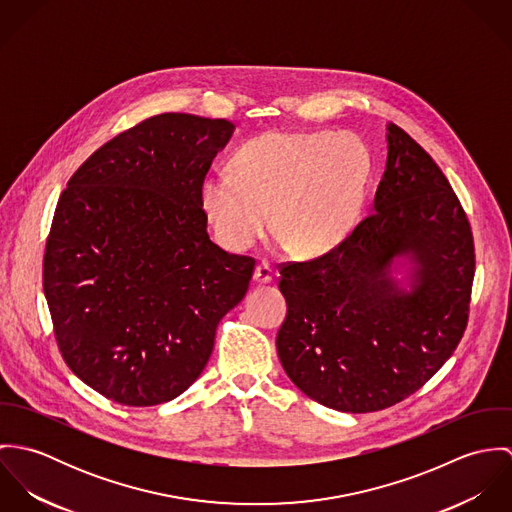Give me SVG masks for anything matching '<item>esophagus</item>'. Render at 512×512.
Returning <instances> with one entry per match:
<instances>
[{"label": "esophagus", "mask_w": 512, "mask_h": 512, "mask_svg": "<svg viewBox=\"0 0 512 512\" xmlns=\"http://www.w3.org/2000/svg\"><path fill=\"white\" fill-rule=\"evenodd\" d=\"M254 284L256 286H264V284H270L272 282V268L268 264H258L256 270H254Z\"/></svg>", "instance_id": "34e87169"}]
</instances>
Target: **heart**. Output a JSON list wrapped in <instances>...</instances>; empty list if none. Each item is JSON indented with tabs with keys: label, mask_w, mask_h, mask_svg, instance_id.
I'll use <instances>...</instances> for the list:
<instances>
[{
	"label": "heart",
	"mask_w": 512,
	"mask_h": 512,
	"mask_svg": "<svg viewBox=\"0 0 512 512\" xmlns=\"http://www.w3.org/2000/svg\"><path fill=\"white\" fill-rule=\"evenodd\" d=\"M232 173L201 183V207L220 242L246 250L274 224L295 256L341 246L365 211L372 155L349 132H266L232 155Z\"/></svg>",
	"instance_id": "b5f03b06"
}]
</instances>
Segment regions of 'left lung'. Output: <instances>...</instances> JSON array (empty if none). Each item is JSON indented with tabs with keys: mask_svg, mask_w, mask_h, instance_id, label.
<instances>
[{
	"mask_svg": "<svg viewBox=\"0 0 512 512\" xmlns=\"http://www.w3.org/2000/svg\"><path fill=\"white\" fill-rule=\"evenodd\" d=\"M386 147L372 215L329 254L280 270V363L311 400L349 414L384 410L438 372L475 274L469 220L436 161L390 122Z\"/></svg>",
	"mask_w": 512,
	"mask_h": 512,
	"instance_id": "obj_1",
	"label": "left lung"
}]
</instances>
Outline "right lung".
Segmentation results:
<instances>
[{
    "mask_svg": "<svg viewBox=\"0 0 512 512\" xmlns=\"http://www.w3.org/2000/svg\"><path fill=\"white\" fill-rule=\"evenodd\" d=\"M226 120L159 114L96 149L63 191L43 288L63 359L98 394L155 406L203 372L254 260L207 232L201 183Z\"/></svg>",
    "mask_w": 512,
    "mask_h": 512,
    "instance_id": "1",
    "label": "right lung"
}]
</instances>
